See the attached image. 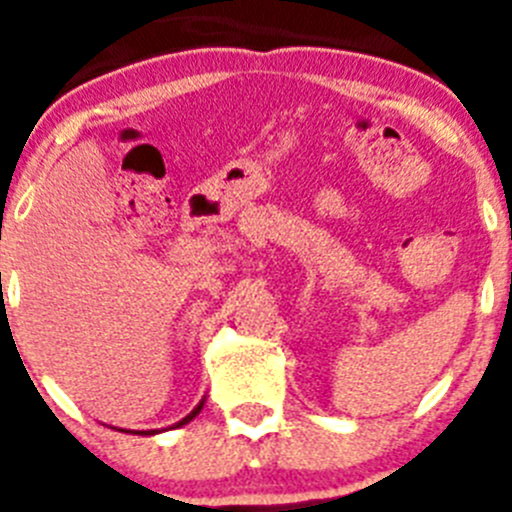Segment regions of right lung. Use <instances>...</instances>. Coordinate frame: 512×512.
Wrapping results in <instances>:
<instances>
[{"label": "right lung", "instance_id": "obj_1", "mask_svg": "<svg viewBox=\"0 0 512 512\" xmlns=\"http://www.w3.org/2000/svg\"><path fill=\"white\" fill-rule=\"evenodd\" d=\"M202 405H205V400H202L200 405H197V408H194L192 413L187 415V418H182V420H179V423H176L174 428H179V425H184V423H189V420H192V418H197V415H200V410H202ZM140 433H143V436H153V433H156V431H140Z\"/></svg>", "mask_w": 512, "mask_h": 512}]
</instances>
